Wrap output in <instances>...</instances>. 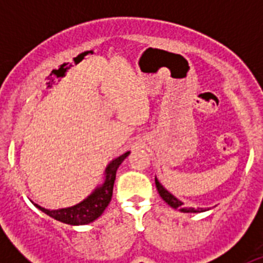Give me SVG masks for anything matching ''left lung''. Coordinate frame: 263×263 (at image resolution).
<instances>
[{
	"mask_svg": "<svg viewBox=\"0 0 263 263\" xmlns=\"http://www.w3.org/2000/svg\"><path fill=\"white\" fill-rule=\"evenodd\" d=\"M155 185H157V190H158V192H159L160 197H162V199H163V200L166 201V203L168 204L171 208H174V210H178L183 213H200V212H205V211L210 210V208H208V210H205V208H192V206H185L184 203H183L182 200H179L178 197L174 196L171 192L167 191L166 188L160 184L159 180L157 179V176H155Z\"/></svg>",
	"mask_w": 263,
	"mask_h": 263,
	"instance_id": "left-lung-1",
	"label": "left lung"
}]
</instances>
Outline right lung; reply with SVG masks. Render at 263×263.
<instances>
[{"label":"right lung","instance_id":"obj_1","mask_svg":"<svg viewBox=\"0 0 263 263\" xmlns=\"http://www.w3.org/2000/svg\"><path fill=\"white\" fill-rule=\"evenodd\" d=\"M129 154L130 152H126L111 160L105 168L103 183L97 185L93 191H92V194L88 195L84 200L80 201L76 205L67 206V208H59V210H47V208H43V206L32 203V201L31 203L39 211H42V212L46 213L50 217L55 218L58 221L64 222V224L85 225L89 224V222H93L95 220H97L100 216L103 215L105 208L110 203L117 168Z\"/></svg>","mask_w":263,"mask_h":263}]
</instances>
